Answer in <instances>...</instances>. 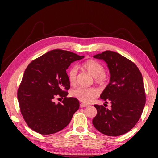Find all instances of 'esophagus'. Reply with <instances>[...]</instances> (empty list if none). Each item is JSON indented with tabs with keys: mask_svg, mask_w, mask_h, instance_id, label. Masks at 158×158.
<instances>
[{
	"mask_svg": "<svg viewBox=\"0 0 158 158\" xmlns=\"http://www.w3.org/2000/svg\"><path fill=\"white\" fill-rule=\"evenodd\" d=\"M88 106V105H87V104H85V103H81L80 104V107H81V108H83V107H86V106Z\"/></svg>",
	"mask_w": 158,
	"mask_h": 158,
	"instance_id": "34e87169",
	"label": "esophagus"
}]
</instances>
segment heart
Returning a JSON list of instances; mask_svg holds the SVG:
<instances>
[{"instance_id": "obj_1", "label": "heart", "mask_w": 158, "mask_h": 158, "mask_svg": "<svg viewBox=\"0 0 158 158\" xmlns=\"http://www.w3.org/2000/svg\"><path fill=\"white\" fill-rule=\"evenodd\" d=\"M82 68L88 71L90 75L94 77L95 81L99 84H104L106 81V76L105 73V69L101 63L95 60H88L82 63ZM77 69L76 66H72L67 72L69 82L71 85H75L77 81ZM72 96L75 97L80 101L85 103L92 102L98 96V90L94 88H85L79 87L73 90Z\"/></svg>"}]
</instances>
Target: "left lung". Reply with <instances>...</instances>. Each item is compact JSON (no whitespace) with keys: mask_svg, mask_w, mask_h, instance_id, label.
Listing matches in <instances>:
<instances>
[{"mask_svg":"<svg viewBox=\"0 0 158 158\" xmlns=\"http://www.w3.org/2000/svg\"><path fill=\"white\" fill-rule=\"evenodd\" d=\"M93 57L105 61L109 69L110 81L100 97L110 101L111 109L94 105L97 115L92 123L105 135H122L136 125L145 107L146 97L141 73L135 63L115 52L105 51Z\"/></svg>","mask_w":158,"mask_h":158,"instance_id":"left-lung-1","label":"left lung"}]
</instances>
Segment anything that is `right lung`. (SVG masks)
<instances>
[{"mask_svg": "<svg viewBox=\"0 0 158 158\" xmlns=\"http://www.w3.org/2000/svg\"><path fill=\"white\" fill-rule=\"evenodd\" d=\"M84 56L53 49L33 60L26 69L18 90V99L25 122L41 135H51L64 128L79 108V100L66 98L70 82L66 70ZM64 97L56 104V96Z\"/></svg>", "mask_w": 158, "mask_h": 158, "instance_id": "obj_1", "label": "right lung"}]
</instances>
